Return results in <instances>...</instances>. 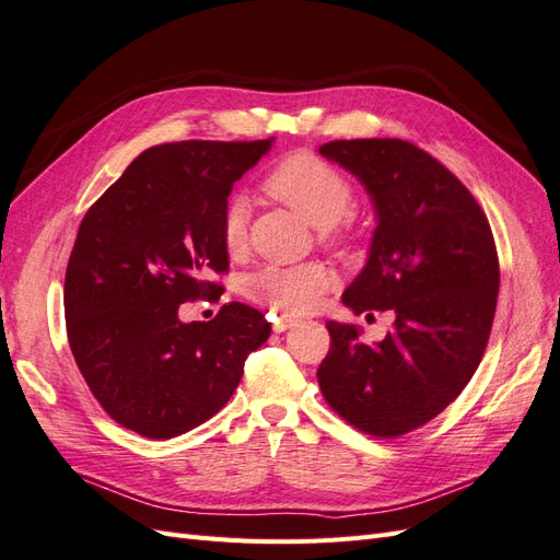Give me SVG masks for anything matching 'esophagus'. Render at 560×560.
<instances>
[{"instance_id":"esophagus-1","label":"esophagus","mask_w":560,"mask_h":560,"mask_svg":"<svg viewBox=\"0 0 560 560\" xmlns=\"http://www.w3.org/2000/svg\"><path fill=\"white\" fill-rule=\"evenodd\" d=\"M291 326H295V319L293 317H275L271 319V328H275V334H281V331H285V328H291Z\"/></svg>"}]
</instances>
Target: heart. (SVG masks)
<instances>
[{
    "label": "heart",
    "instance_id": "1",
    "mask_svg": "<svg viewBox=\"0 0 560 560\" xmlns=\"http://www.w3.org/2000/svg\"><path fill=\"white\" fill-rule=\"evenodd\" d=\"M265 191L322 229L324 241H346L348 234L338 222L350 212L354 189L350 179L324 158L310 151H293L281 158L265 177ZM220 238L232 257L248 248V208L243 198L226 200L220 218ZM334 283V271L322 262L265 265L243 279V295L275 312L307 314L322 303Z\"/></svg>",
    "mask_w": 560,
    "mask_h": 560
}]
</instances>
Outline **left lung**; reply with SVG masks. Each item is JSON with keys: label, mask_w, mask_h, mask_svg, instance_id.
<instances>
[{"label": "left lung", "mask_w": 560, "mask_h": 560, "mask_svg": "<svg viewBox=\"0 0 560 560\" xmlns=\"http://www.w3.org/2000/svg\"><path fill=\"white\" fill-rule=\"evenodd\" d=\"M319 153L362 179L378 226L369 262L342 303L393 312L381 342L328 322L322 395L342 421L374 438L411 433L452 405L490 340L499 257L478 200L438 158L402 139H338Z\"/></svg>", "instance_id": "8db88e82"}]
</instances>
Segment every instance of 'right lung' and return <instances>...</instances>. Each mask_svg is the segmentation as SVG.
<instances>
[{"label":"right lung","instance_id":"1","mask_svg":"<svg viewBox=\"0 0 560 560\" xmlns=\"http://www.w3.org/2000/svg\"><path fill=\"white\" fill-rule=\"evenodd\" d=\"M269 147H151L84 214L66 269V331L82 378L122 428L170 440L206 423L269 338L265 314L243 303L210 322H179V305L222 295L208 279L229 271L222 210Z\"/></svg>","mask_w":560,"mask_h":560}]
</instances>
